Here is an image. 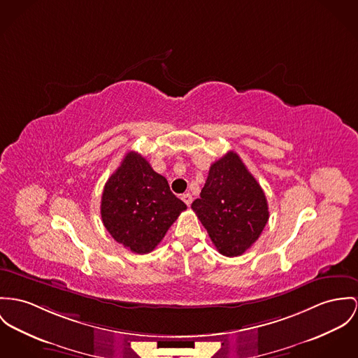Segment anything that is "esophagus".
<instances>
[{"mask_svg": "<svg viewBox=\"0 0 358 358\" xmlns=\"http://www.w3.org/2000/svg\"><path fill=\"white\" fill-rule=\"evenodd\" d=\"M181 199H182V201L189 207L191 206V203H192V194L191 193H184V194H181Z\"/></svg>", "mask_w": 358, "mask_h": 358, "instance_id": "obj_1", "label": "esophagus"}]
</instances>
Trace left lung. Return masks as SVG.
<instances>
[{
    "label": "left lung",
    "mask_w": 358,
    "mask_h": 358,
    "mask_svg": "<svg viewBox=\"0 0 358 358\" xmlns=\"http://www.w3.org/2000/svg\"><path fill=\"white\" fill-rule=\"evenodd\" d=\"M192 210L218 252L227 257L252 247L270 215L262 187L234 151L211 165Z\"/></svg>",
    "instance_id": "1"
}]
</instances>
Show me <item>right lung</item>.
Returning <instances> with one entry per match:
<instances>
[{
	"label": "right lung",
	"mask_w": 358,
	"mask_h": 358,
	"mask_svg": "<svg viewBox=\"0 0 358 358\" xmlns=\"http://www.w3.org/2000/svg\"><path fill=\"white\" fill-rule=\"evenodd\" d=\"M184 210L185 203L170 191L165 177L135 151L111 174L101 201L111 237L138 255L154 250Z\"/></svg>",
	"instance_id": "obj_1"
}]
</instances>
